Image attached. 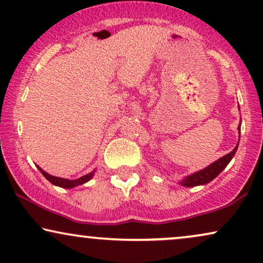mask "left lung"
Instances as JSON below:
<instances>
[{"instance_id": "8db88e82", "label": "left lung", "mask_w": 263, "mask_h": 263, "mask_svg": "<svg viewBox=\"0 0 263 263\" xmlns=\"http://www.w3.org/2000/svg\"><path fill=\"white\" fill-rule=\"evenodd\" d=\"M237 148H238V144L236 148H234L231 153L227 154V155L220 157L218 161H215V162L212 163L211 166L205 167L204 170L199 171V172H196L190 177H186L180 184L186 187H190V186H197V185H204L209 183V181L214 179V178L221 172L223 168L229 164L230 161L232 160V157L234 156V154H236Z\"/></svg>"}]
</instances>
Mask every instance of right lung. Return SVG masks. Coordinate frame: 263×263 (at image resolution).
<instances>
[{
    "label": "right lung",
    "instance_id": "right-lung-1",
    "mask_svg": "<svg viewBox=\"0 0 263 263\" xmlns=\"http://www.w3.org/2000/svg\"><path fill=\"white\" fill-rule=\"evenodd\" d=\"M38 167V166H37ZM38 170L41 171V173L43 174V176L47 178V179L50 181L51 184L56 185V186H60V187H65V189H71V187H74V186H78V185H82L84 183H86V181H89L91 178L93 176V172H91L89 174H86V176H84L82 178H79V179H74V180H68V179H65V178H58V177H52L50 174H48L47 172H44L43 170H42L41 167H38Z\"/></svg>",
    "mask_w": 263,
    "mask_h": 263
}]
</instances>
